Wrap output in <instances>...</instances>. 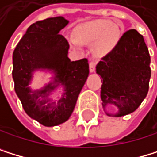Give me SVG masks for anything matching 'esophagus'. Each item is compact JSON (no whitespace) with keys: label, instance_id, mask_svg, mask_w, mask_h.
Segmentation results:
<instances>
[{"label":"esophagus","instance_id":"obj_1","mask_svg":"<svg viewBox=\"0 0 157 157\" xmlns=\"http://www.w3.org/2000/svg\"><path fill=\"white\" fill-rule=\"evenodd\" d=\"M89 70H90L91 73L94 72V70H95V63L94 62H91L89 63Z\"/></svg>","mask_w":157,"mask_h":157}]
</instances>
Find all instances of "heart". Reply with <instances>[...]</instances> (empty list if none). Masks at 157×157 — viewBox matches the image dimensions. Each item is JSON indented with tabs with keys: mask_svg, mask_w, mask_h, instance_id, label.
Instances as JSON below:
<instances>
[{
	"mask_svg": "<svg viewBox=\"0 0 157 157\" xmlns=\"http://www.w3.org/2000/svg\"><path fill=\"white\" fill-rule=\"evenodd\" d=\"M74 36L76 40L71 39V45L77 47V42L87 46L94 44V53L97 57H104L118 45L122 29L109 20L96 19L78 25L74 30Z\"/></svg>",
	"mask_w": 157,
	"mask_h": 157,
	"instance_id": "1",
	"label": "heart"
}]
</instances>
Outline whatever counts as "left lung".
<instances>
[{"instance_id":"8db88e82","label":"left lung","mask_w":157,"mask_h":157,"mask_svg":"<svg viewBox=\"0 0 157 157\" xmlns=\"http://www.w3.org/2000/svg\"><path fill=\"white\" fill-rule=\"evenodd\" d=\"M150 63L144 38L136 30L125 32L115 48L98 63L96 74L103 80L102 107L108 116L122 117L140 107L149 90Z\"/></svg>"}]
</instances>
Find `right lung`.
Returning <instances> with one entry per match:
<instances>
[{"label":"right lung","mask_w":157,"mask_h":157,"mask_svg":"<svg viewBox=\"0 0 157 157\" xmlns=\"http://www.w3.org/2000/svg\"><path fill=\"white\" fill-rule=\"evenodd\" d=\"M63 17H49L32 24L13 52L15 92L25 112L45 126H56L71 116L79 93L89 76L87 59L71 62L69 44L60 32L68 24ZM49 73L43 87L29 84L36 72ZM62 89L56 99L52 95Z\"/></svg>","instance_id":"add662e5"}]
</instances>
